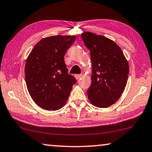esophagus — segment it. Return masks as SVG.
Here are the masks:
<instances>
[{
  "label": "esophagus",
  "instance_id": "obj_1",
  "mask_svg": "<svg viewBox=\"0 0 152 152\" xmlns=\"http://www.w3.org/2000/svg\"><path fill=\"white\" fill-rule=\"evenodd\" d=\"M81 77H82V75H81V74H76V75H75V78L77 79V80H79Z\"/></svg>",
  "mask_w": 152,
  "mask_h": 152
}]
</instances>
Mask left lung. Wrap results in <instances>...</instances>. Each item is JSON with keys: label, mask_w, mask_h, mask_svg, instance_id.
Wrapping results in <instances>:
<instances>
[{"label": "left lung", "mask_w": 152, "mask_h": 152, "mask_svg": "<svg viewBox=\"0 0 152 152\" xmlns=\"http://www.w3.org/2000/svg\"><path fill=\"white\" fill-rule=\"evenodd\" d=\"M81 36L90 51L92 66L88 98L97 107H108L119 99L125 90L129 63L120 47L110 38L91 32H84Z\"/></svg>", "instance_id": "8db88e82"}]
</instances>
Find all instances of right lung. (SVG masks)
<instances>
[{"label": "right lung", "instance_id": "add662e5", "mask_svg": "<svg viewBox=\"0 0 152 152\" xmlns=\"http://www.w3.org/2000/svg\"><path fill=\"white\" fill-rule=\"evenodd\" d=\"M76 36L42 38L27 57L25 67L27 89L33 100L46 110H58L67 102L76 80L68 74L64 56Z\"/></svg>", "mask_w": 152, "mask_h": 152}]
</instances>
